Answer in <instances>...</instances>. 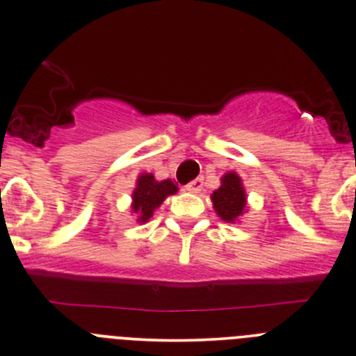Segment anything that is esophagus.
<instances>
[{"label":"esophagus","instance_id":"34e87169","mask_svg":"<svg viewBox=\"0 0 356 356\" xmlns=\"http://www.w3.org/2000/svg\"><path fill=\"white\" fill-rule=\"evenodd\" d=\"M201 189H203V179L201 177L195 179V181H191L188 186H186V191L189 193H200Z\"/></svg>","mask_w":356,"mask_h":356}]
</instances>
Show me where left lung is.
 Listing matches in <instances>:
<instances>
[{"mask_svg":"<svg viewBox=\"0 0 356 356\" xmlns=\"http://www.w3.org/2000/svg\"><path fill=\"white\" fill-rule=\"evenodd\" d=\"M215 211L227 224H234L246 211V193L243 181L236 172H227L220 179V188L211 195Z\"/></svg>","mask_w":356,"mask_h":356,"instance_id":"obj_1","label":"left lung"}]
</instances>
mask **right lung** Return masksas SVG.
Returning <instances> with one entry per match:
<instances>
[{"instance_id":"add662e5","label":"right lung","mask_w":356,"mask_h":356,"mask_svg":"<svg viewBox=\"0 0 356 356\" xmlns=\"http://www.w3.org/2000/svg\"><path fill=\"white\" fill-rule=\"evenodd\" d=\"M177 193V186L167 181H156L153 174H141L136 181V189L132 191V213L138 215L139 224H145L153 217V211L163 203L165 198Z\"/></svg>"}]
</instances>
